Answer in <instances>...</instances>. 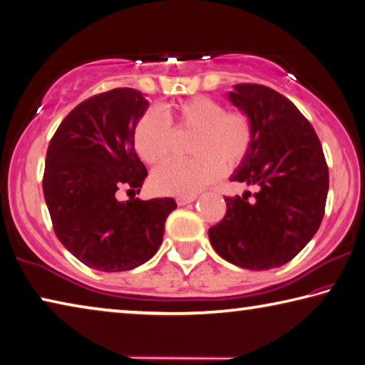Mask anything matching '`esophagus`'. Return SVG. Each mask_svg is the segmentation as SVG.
I'll return each mask as SVG.
<instances>
[{"label":"esophagus","instance_id":"obj_1","mask_svg":"<svg viewBox=\"0 0 365 365\" xmlns=\"http://www.w3.org/2000/svg\"><path fill=\"white\" fill-rule=\"evenodd\" d=\"M195 200H196V195L178 196V197H177V205H178V206H183V205H188V202H193Z\"/></svg>","mask_w":365,"mask_h":365}]
</instances>
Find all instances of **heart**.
I'll list each match as a JSON object with an SVG mask.
<instances>
[{
    "mask_svg": "<svg viewBox=\"0 0 365 365\" xmlns=\"http://www.w3.org/2000/svg\"><path fill=\"white\" fill-rule=\"evenodd\" d=\"M195 132L190 153L195 158L175 159L151 175L153 188L160 195H195L217 182L224 169L238 168L252 146V127L246 114L225 110L209 96H195L172 106L168 114L150 109L140 117L133 132L138 156L148 164L168 159L174 148V127Z\"/></svg>",
    "mask_w": 365,
    "mask_h": 365,
    "instance_id": "obj_1",
    "label": "heart"
}]
</instances>
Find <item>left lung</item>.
I'll list each match as a JSON object with an SVG mask.
<instances>
[{
    "label": "left lung",
    "mask_w": 365,
    "mask_h": 365,
    "mask_svg": "<svg viewBox=\"0 0 365 365\" xmlns=\"http://www.w3.org/2000/svg\"><path fill=\"white\" fill-rule=\"evenodd\" d=\"M228 100L246 114L252 146L233 182L259 188L225 197L227 212L209 228L220 257L238 267L267 270L287 264L319 230L329 193V168L317 133L299 109L269 86L238 83Z\"/></svg>",
    "instance_id": "8db88e82"
}]
</instances>
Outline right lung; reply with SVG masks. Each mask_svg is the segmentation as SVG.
<instances>
[{
	"label": "right lung",
	"instance_id": "right-lung-1",
	"mask_svg": "<svg viewBox=\"0 0 365 365\" xmlns=\"http://www.w3.org/2000/svg\"><path fill=\"white\" fill-rule=\"evenodd\" d=\"M150 106L141 91L115 88L88 98L61 122L46 151L43 195L59 242L103 272L138 267L156 255L172 197L117 200L148 175L135 153V125Z\"/></svg>",
	"mask_w": 365,
	"mask_h": 365
}]
</instances>
